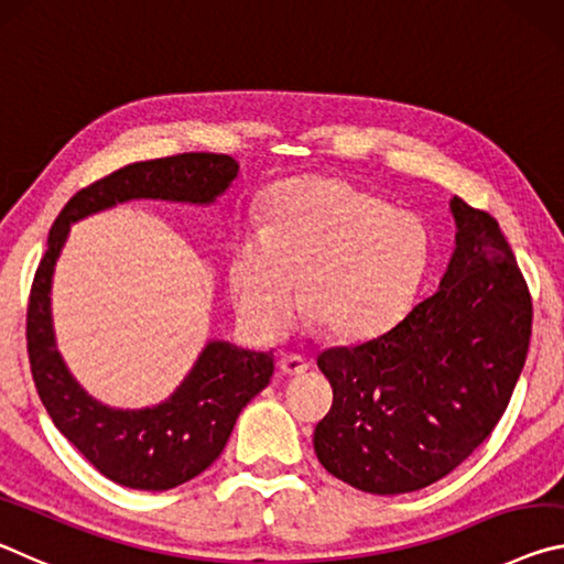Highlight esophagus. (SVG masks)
I'll list each match as a JSON object with an SVG mask.
<instances>
[{
	"label": "esophagus",
	"instance_id": "esophagus-1",
	"mask_svg": "<svg viewBox=\"0 0 564 564\" xmlns=\"http://www.w3.org/2000/svg\"><path fill=\"white\" fill-rule=\"evenodd\" d=\"M280 369H282V375H288V377H300L307 372L310 362L300 355H284V357H280Z\"/></svg>",
	"mask_w": 564,
	"mask_h": 564
}]
</instances>
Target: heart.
<instances>
[{
    "label": "heart",
    "mask_w": 564,
    "mask_h": 564,
    "mask_svg": "<svg viewBox=\"0 0 564 564\" xmlns=\"http://www.w3.org/2000/svg\"><path fill=\"white\" fill-rule=\"evenodd\" d=\"M430 235L417 215L339 177L280 182L260 232L239 237L229 288L239 317L264 339L288 329L294 304L345 343L392 327L420 290Z\"/></svg>",
    "instance_id": "1"
}]
</instances>
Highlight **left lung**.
I'll list each match as a JSON object with an SVG mask.
<instances>
[{"mask_svg":"<svg viewBox=\"0 0 564 564\" xmlns=\"http://www.w3.org/2000/svg\"><path fill=\"white\" fill-rule=\"evenodd\" d=\"M455 249L437 292L392 329L325 349L332 408L315 427L322 467L369 495L449 475L500 422L524 367L532 302L497 221L449 199Z\"/></svg>","mask_w":564,"mask_h":564,"instance_id":"left-lung-1","label":"left lung"}]
</instances>
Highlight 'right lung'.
I'll return each mask as SVG.
<instances>
[{
  "instance_id": "obj_1",
  "label": "right lung",
  "mask_w": 564,
  "mask_h": 564,
  "mask_svg": "<svg viewBox=\"0 0 564 564\" xmlns=\"http://www.w3.org/2000/svg\"><path fill=\"white\" fill-rule=\"evenodd\" d=\"M239 164L229 154L189 152L127 164L74 195L54 219L30 310L26 349L44 410L101 475L122 487L162 492L189 482L215 463L232 435L239 412L274 372L272 352L209 339L167 400L122 410L91 397L64 362L52 319L54 267L72 225L134 199L209 207L232 187Z\"/></svg>"
}]
</instances>
